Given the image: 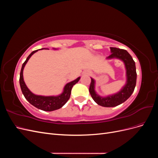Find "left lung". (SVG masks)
<instances>
[{
	"label": "left lung",
	"instance_id": "left-lung-1",
	"mask_svg": "<svg viewBox=\"0 0 158 158\" xmlns=\"http://www.w3.org/2000/svg\"><path fill=\"white\" fill-rule=\"evenodd\" d=\"M111 54L107 57V59H118L121 60L125 66L127 82L125 85L118 92L108 95L106 97H101L95 90V80L91 78V83L89 92L94 102L98 105L106 107H111L118 106L127 100L135 90L136 83V71L135 62L132 57L125 49H121L116 47H110Z\"/></svg>",
	"mask_w": 158,
	"mask_h": 158
}]
</instances>
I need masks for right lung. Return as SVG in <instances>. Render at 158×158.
Returning a JSON list of instances; mask_svg holds the SVG:
<instances>
[{"label":"right lung","instance_id":"obj_1","mask_svg":"<svg viewBox=\"0 0 158 158\" xmlns=\"http://www.w3.org/2000/svg\"><path fill=\"white\" fill-rule=\"evenodd\" d=\"M37 51L38 50H35L31 52V54L27 56L26 61L22 64L20 74V88L22 89V94L24 95L25 98L32 105V106L45 111H55V110L61 108L66 102H68V100L69 99L70 96L72 88H73L74 84H76L78 82L79 80L80 79V77H78L76 80L66 84L65 85V86L64 87L63 93L59 95H56V96H52H52H44V95H38L33 94L31 91L28 89L24 82V80H23V70L25 67V65L27 63L28 60H29L30 57Z\"/></svg>","mask_w":158,"mask_h":158}]
</instances>
